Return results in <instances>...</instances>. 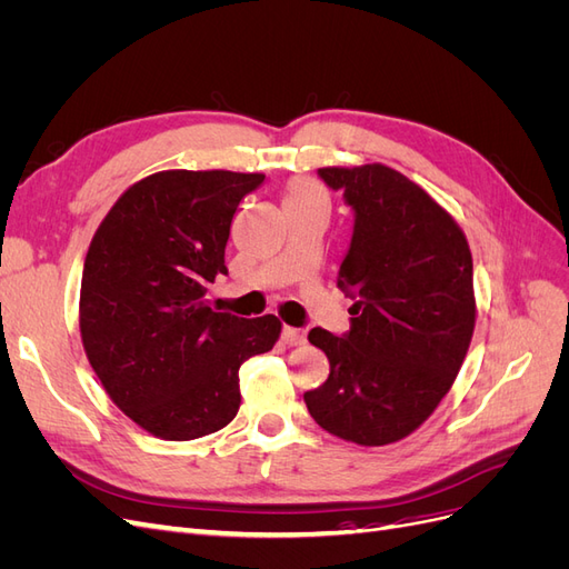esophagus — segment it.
Segmentation results:
<instances>
[{
	"mask_svg": "<svg viewBox=\"0 0 569 569\" xmlns=\"http://www.w3.org/2000/svg\"><path fill=\"white\" fill-rule=\"evenodd\" d=\"M282 341L289 343V347H299V343L306 341V332L299 330V327H282Z\"/></svg>",
	"mask_w": 569,
	"mask_h": 569,
	"instance_id": "34e87169",
	"label": "esophagus"
}]
</instances>
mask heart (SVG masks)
<instances>
[{
    "label": "heart",
    "mask_w": 569,
    "mask_h": 569,
    "mask_svg": "<svg viewBox=\"0 0 569 569\" xmlns=\"http://www.w3.org/2000/svg\"><path fill=\"white\" fill-rule=\"evenodd\" d=\"M313 197H322V189L311 180H297V182H291L287 189V201L313 199Z\"/></svg>",
    "instance_id": "heart-1"
}]
</instances>
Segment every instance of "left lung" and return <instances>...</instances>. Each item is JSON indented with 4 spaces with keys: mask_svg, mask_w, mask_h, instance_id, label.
Segmentation results:
<instances>
[{
    "mask_svg": "<svg viewBox=\"0 0 569 569\" xmlns=\"http://www.w3.org/2000/svg\"><path fill=\"white\" fill-rule=\"evenodd\" d=\"M318 176L353 211L337 272L353 306L343 335L308 332L330 375L303 401L330 435L385 446L418 429L456 380L475 330L472 256L456 220L399 170L372 163Z\"/></svg>",
    "mask_w": 569,
    "mask_h": 569,
    "instance_id": "1",
    "label": "left lung"
}]
</instances>
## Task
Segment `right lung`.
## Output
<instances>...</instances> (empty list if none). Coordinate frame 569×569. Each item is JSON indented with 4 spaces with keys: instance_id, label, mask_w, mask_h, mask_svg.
I'll list each match as a JSON object with an SVG mask.
<instances>
[{
    "instance_id": "1",
    "label": "right lung",
    "mask_w": 569,
    "mask_h": 569,
    "mask_svg": "<svg viewBox=\"0 0 569 569\" xmlns=\"http://www.w3.org/2000/svg\"><path fill=\"white\" fill-rule=\"evenodd\" d=\"M261 173L163 170L101 222L82 270L80 335L111 401L153 437L199 439L239 410V368L280 337L274 316L216 313L239 201Z\"/></svg>"
}]
</instances>
